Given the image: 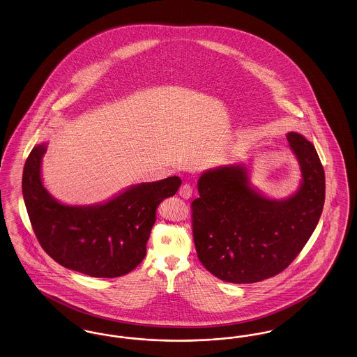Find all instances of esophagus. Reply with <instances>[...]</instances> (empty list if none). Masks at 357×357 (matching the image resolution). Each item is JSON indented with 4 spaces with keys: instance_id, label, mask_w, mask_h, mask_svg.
I'll list each match as a JSON object with an SVG mask.
<instances>
[{
    "instance_id": "1",
    "label": "esophagus",
    "mask_w": 357,
    "mask_h": 357,
    "mask_svg": "<svg viewBox=\"0 0 357 357\" xmlns=\"http://www.w3.org/2000/svg\"><path fill=\"white\" fill-rule=\"evenodd\" d=\"M179 195L185 199H190L192 197V185L190 183H185V185H181L179 188Z\"/></svg>"
}]
</instances>
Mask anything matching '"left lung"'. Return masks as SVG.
Segmentation results:
<instances>
[{
	"mask_svg": "<svg viewBox=\"0 0 357 357\" xmlns=\"http://www.w3.org/2000/svg\"><path fill=\"white\" fill-rule=\"evenodd\" d=\"M287 139L303 175L287 200L261 197L247 185V169L226 166L204 172L199 198L191 203L192 235L200 263L229 283H257L295 260L317 226L326 198V176L314 144L298 132Z\"/></svg>",
	"mask_w": 357,
	"mask_h": 357,
	"instance_id": "obj_1",
	"label": "left lung"
}]
</instances>
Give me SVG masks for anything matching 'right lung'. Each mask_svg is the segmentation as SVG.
Segmentation results:
<instances>
[{
    "mask_svg": "<svg viewBox=\"0 0 357 357\" xmlns=\"http://www.w3.org/2000/svg\"><path fill=\"white\" fill-rule=\"evenodd\" d=\"M46 144L33 147L22 174V194L33 231L43 251L73 271L118 278L144 257L159 203L175 195L179 176L142 183L93 207H70L53 199L41 181Z\"/></svg>",
    "mask_w": 357,
    "mask_h": 357,
    "instance_id": "add662e5",
    "label": "right lung"
}]
</instances>
